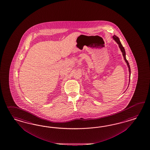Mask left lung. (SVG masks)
Here are the masks:
<instances>
[{"mask_svg":"<svg viewBox=\"0 0 150 150\" xmlns=\"http://www.w3.org/2000/svg\"><path fill=\"white\" fill-rule=\"evenodd\" d=\"M113 38L114 40H115V41L118 43V45H119V48H120V50L122 51V53H123V56L124 57V59L125 60V62L127 63V67H128V68H129V76L130 77V74H131V70H130V65H129V64L128 63V62H127V60L126 59V57H125V55H126V53H125V49H124V48L123 47V45H122V43H121V42H120V41L119 40V38H118V37L117 36H115V35H114L113 36ZM130 78V77H129ZM130 79H129V82H130Z\"/></svg>","mask_w":150,"mask_h":150,"instance_id":"left-lung-1","label":"left lung"}]
</instances>
